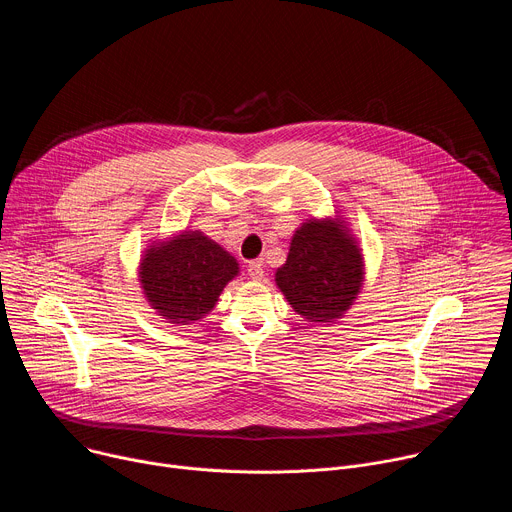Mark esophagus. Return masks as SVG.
<instances>
[{"label":"esophagus","instance_id":"esophagus-1","mask_svg":"<svg viewBox=\"0 0 512 512\" xmlns=\"http://www.w3.org/2000/svg\"><path fill=\"white\" fill-rule=\"evenodd\" d=\"M247 273H249V277H251L253 281H261V279L265 277V269H263L261 261H251L249 267H247Z\"/></svg>","mask_w":512,"mask_h":512}]
</instances>
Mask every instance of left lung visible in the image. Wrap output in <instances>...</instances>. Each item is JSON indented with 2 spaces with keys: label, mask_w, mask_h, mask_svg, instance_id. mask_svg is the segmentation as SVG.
Listing matches in <instances>:
<instances>
[{
  "label": "left lung",
  "mask_w": 512,
  "mask_h": 512,
  "mask_svg": "<svg viewBox=\"0 0 512 512\" xmlns=\"http://www.w3.org/2000/svg\"><path fill=\"white\" fill-rule=\"evenodd\" d=\"M364 253L342 210L310 216L294 231L275 285L296 314L334 324L354 306L364 285Z\"/></svg>",
  "instance_id": "left-lung-1"
}]
</instances>
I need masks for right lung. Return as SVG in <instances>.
<instances>
[{"mask_svg": "<svg viewBox=\"0 0 512 512\" xmlns=\"http://www.w3.org/2000/svg\"><path fill=\"white\" fill-rule=\"evenodd\" d=\"M239 273V261L225 247L188 227L150 239L137 263L145 302L164 322L176 326L206 318Z\"/></svg>", "mask_w": 512, "mask_h": 512, "instance_id": "right-lung-1", "label": "right lung"}]
</instances>
